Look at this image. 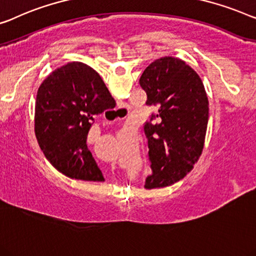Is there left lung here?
I'll list each match as a JSON object with an SVG mask.
<instances>
[{
    "label": "left lung",
    "instance_id": "obj_1",
    "mask_svg": "<svg viewBox=\"0 0 256 256\" xmlns=\"http://www.w3.org/2000/svg\"><path fill=\"white\" fill-rule=\"evenodd\" d=\"M140 85L146 92V105L158 108L144 124L152 170L144 187L171 186L194 168L202 154L209 120L204 85L194 69L172 56L148 66Z\"/></svg>",
    "mask_w": 256,
    "mask_h": 256
}]
</instances>
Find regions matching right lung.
I'll use <instances>...</instances> for the list:
<instances>
[{
    "mask_svg": "<svg viewBox=\"0 0 256 256\" xmlns=\"http://www.w3.org/2000/svg\"><path fill=\"white\" fill-rule=\"evenodd\" d=\"M114 100L90 66L69 62L52 72L38 88L34 132L45 157L70 179L104 181L88 149L86 138L96 116Z\"/></svg>",
    "mask_w": 256,
    "mask_h": 256,
    "instance_id": "obj_1",
    "label": "right lung"
}]
</instances>
